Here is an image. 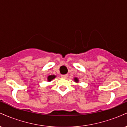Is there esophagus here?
Returning <instances> with one entry per match:
<instances>
[{"mask_svg":"<svg viewBox=\"0 0 127 127\" xmlns=\"http://www.w3.org/2000/svg\"><path fill=\"white\" fill-rule=\"evenodd\" d=\"M68 75L67 74H66V75H62L61 76L62 77V78H67L68 77Z\"/></svg>","mask_w":127,"mask_h":127,"instance_id":"esophagus-1","label":"esophagus"}]
</instances>
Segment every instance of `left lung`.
<instances>
[{"mask_svg": "<svg viewBox=\"0 0 127 127\" xmlns=\"http://www.w3.org/2000/svg\"><path fill=\"white\" fill-rule=\"evenodd\" d=\"M75 82H78V79L77 78H75Z\"/></svg>", "mask_w": 127, "mask_h": 127, "instance_id": "obj_1", "label": "left lung"}]
</instances>
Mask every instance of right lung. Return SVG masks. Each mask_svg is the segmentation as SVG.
Instances as JSON below:
<instances>
[{"mask_svg": "<svg viewBox=\"0 0 127 127\" xmlns=\"http://www.w3.org/2000/svg\"><path fill=\"white\" fill-rule=\"evenodd\" d=\"M55 76L54 75H51V76H49L48 77V80L49 81H51L52 79H53L54 78H55Z\"/></svg>", "mask_w": 127, "mask_h": 127, "instance_id": "add662e5", "label": "right lung"}]
</instances>
